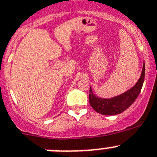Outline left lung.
Returning a JSON list of instances; mask_svg holds the SVG:
<instances>
[{"label":"left lung","mask_w":157,"mask_h":157,"mask_svg":"<svg viewBox=\"0 0 157 157\" xmlns=\"http://www.w3.org/2000/svg\"><path fill=\"white\" fill-rule=\"evenodd\" d=\"M145 79V63H143L142 71L139 79L135 85L120 95L111 98H99L93 93L92 89H90L89 101L91 107L97 112L105 116H114L122 113L127 109L134 102L138 94H140L141 87L143 86Z\"/></svg>","instance_id":"1"}]
</instances>
